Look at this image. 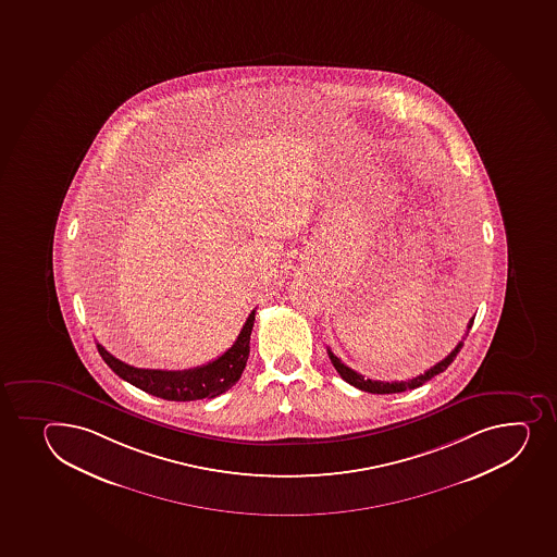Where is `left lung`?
Here are the masks:
<instances>
[{
    "mask_svg": "<svg viewBox=\"0 0 557 557\" xmlns=\"http://www.w3.org/2000/svg\"><path fill=\"white\" fill-rule=\"evenodd\" d=\"M473 320H475V315H473L470 322H468L466 336L470 333ZM466 336L460 339L457 347H455V349L451 350L444 360L438 361V363H435L433 368L428 369L424 374H419V376L406 380V382H379V380L366 379V376H361L360 373H356L352 369L347 368L344 361L339 360L338 356L334 355L333 350L327 349V352L329 358L333 361L334 369L338 371L339 376H342L347 384L355 385L356 389L366 391V393H373V395H389V393H401V391L414 389V387H420V385L425 384V382H430V380L433 379V376H436V374L444 373L447 366L455 360V356L459 355V350L462 349Z\"/></svg>",
    "mask_w": 557,
    "mask_h": 557,
    "instance_id": "obj_1",
    "label": "left lung"
}]
</instances>
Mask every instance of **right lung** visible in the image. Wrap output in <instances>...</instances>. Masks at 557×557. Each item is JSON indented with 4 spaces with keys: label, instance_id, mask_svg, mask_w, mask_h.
Returning <instances> with one entry per match:
<instances>
[{
    "label": "right lung",
    "instance_id": "obj_1",
    "mask_svg": "<svg viewBox=\"0 0 557 557\" xmlns=\"http://www.w3.org/2000/svg\"><path fill=\"white\" fill-rule=\"evenodd\" d=\"M253 322H256V310L248 314L242 333L226 352L215 360L208 361L207 366L186 369V371L133 368L110 355L102 345L97 344V349L113 373L149 395L173 401L215 398L242 379L248 355H250V334H252Z\"/></svg>",
    "mask_w": 557,
    "mask_h": 557
}]
</instances>
